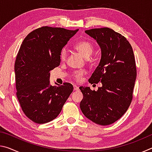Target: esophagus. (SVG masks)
Segmentation results:
<instances>
[{
  "instance_id": "34e87169",
  "label": "esophagus",
  "mask_w": 152,
  "mask_h": 152,
  "mask_svg": "<svg viewBox=\"0 0 152 152\" xmlns=\"http://www.w3.org/2000/svg\"><path fill=\"white\" fill-rule=\"evenodd\" d=\"M79 87L77 85H74V91H78Z\"/></svg>"
}]
</instances>
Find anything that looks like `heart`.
<instances>
[{
  "mask_svg": "<svg viewBox=\"0 0 152 152\" xmlns=\"http://www.w3.org/2000/svg\"><path fill=\"white\" fill-rule=\"evenodd\" d=\"M74 49L77 50L80 53L82 56H83L85 58H89L92 55V53L94 51V45L92 43L88 41H82L77 43L74 45ZM67 57V51L65 48H63L60 51V58L61 61H64L66 60ZM86 74V72L84 70H79L76 71L72 74L73 78L76 81L81 80L82 77Z\"/></svg>",
  "mask_w": 152,
  "mask_h": 152,
  "instance_id": "1",
  "label": "heart"
}]
</instances>
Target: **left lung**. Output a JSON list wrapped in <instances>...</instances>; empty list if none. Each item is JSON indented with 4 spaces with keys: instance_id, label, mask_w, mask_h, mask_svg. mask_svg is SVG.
<instances>
[{
    "instance_id": "1",
    "label": "left lung",
    "mask_w": 152,
    "mask_h": 152,
    "mask_svg": "<svg viewBox=\"0 0 152 152\" xmlns=\"http://www.w3.org/2000/svg\"><path fill=\"white\" fill-rule=\"evenodd\" d=\"M85 32L96 40L101 49V61L88 81L91 84L100 82L102 86L97 91L80 87L84 96L80 107L92 122L109 125L125 114L132 101L137 76L134 53L124 36L109 27Z\"/></svg>"
}]
</instances>
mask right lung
<instances>
[{"mask_svg":"<svg viewBox=\"0 0 152 152\" xmlns=\"http://www.w3.org/2000/svg\"><path fill=\"white\" fill-rule=\"evenodd\" d=\"M78 29L42 27L25 38L15 63L17 97L25 115L43 124L60 114L73 91L72 84H50V71L60 66V54Z\"/></svg>","mask_w":152,"mask_h":152,"instance_id":"obj_1","label":"right lung"}]
</instances>
